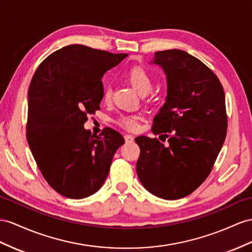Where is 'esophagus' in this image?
I'll return each instance as SVG.
<instances>
[{"label": "esophagus", "mask_w": 252, "mask_h": 252, "mask_svg": "<svg viewBox=\"0 0 252 252\" xmlns=\"http://www.w3.org/2000/svg\"><path fill=\"white\" fill-rule=\"evenodd\" d=\"M125 139H126V143H133V141H134V137L132 136V135H128V134L125 135Z\"/></svg>", "instance_id": "esophagus-1"}]
</instances>
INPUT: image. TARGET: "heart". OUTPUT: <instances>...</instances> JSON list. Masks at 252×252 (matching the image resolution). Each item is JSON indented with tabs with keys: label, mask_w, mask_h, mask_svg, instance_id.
<instances>
[{
	"label": "heart",
	"mask_w": 252,
	"mask_h": 252,
	"mask_svg": "<svg viewBox=\"0 0 252 252\" xmlns=\"http://www.w3.org/2000/svg\"><path fill=\"white\" fill-rule=\"evenodd\" d=\"M128 83L137 90L140 94H149L153 87V77L146 68L135 66L127 70L126 73ZM112 99V87L105 85L103 89V100L109 101ZM139 117L136 115H122L117 119V124L127 131L136 130L138 126Z\"/></svg>",
	"instance_id": "heart-1"
}]
</instances>
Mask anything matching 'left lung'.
<instances>
[{"label": "left lung", "mask_w": 252, "mask_h": 252, "mask_svg": "<svg viewBox=\"0 0 252 252\" xmlns=\"http://www.w3.org/2000/svg\"><path fill=\"white\" fill-rule=\"evenodd\" d=\"M154 63L167 75V96L152 133L138 136L137 176L157 197H186L209 177L227 135L224 93L217 75L182 50L158 51Z\"/></svg>", "instance_id": "8db88e82"}]
</instances>
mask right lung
I'll use <instances>...</instances> for the list:
<instances>
[{"label":"right lung","instance_id":"1","mask_svg":"<svg viewBox=\"0 0 252 252\" xmlns=\"http://www.w3.org/2000/svg\"><path fill=\"white\" fill-rule=\"evenodd\" d=\"M126 56L70 44L49 55L31 81L28 143L43 178L64 197L83 199L99 190L125 144L111 127L96 136L84 124L100 109L103 74Z\"/></svg>","mask_w":252,"mask_h":252}]
</instances>
